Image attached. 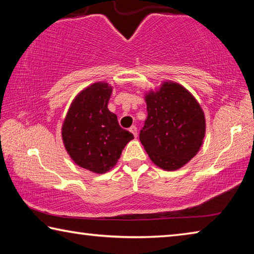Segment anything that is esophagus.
<instances>
[{"instance_id": "34e87169", "label": "esophagus", "mask_w": 254, "mask_h": 254, "mask_svg": "<svg viewBox=\"0 0 254 254\" xmlns=\"http://www.w3.org/2000/svg\"><path fill=\"white\" fill-rule=\"evenodd\" d=\"M130 132L132 133L133 135H134V136L136 137V135H137V128H136L135 126H132V127H130Z\"/></svg>"}]
</instances>
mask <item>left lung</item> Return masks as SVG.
I'll use <instances>...</instances> for the list:
<instances>
[{"instance_id":"left-lung-1","label":"left lung","mask_w":254,"mask_h":254,"mask_svg":"<svg viewBox=\"0 0 254 254\" xmlns=\"http://www.w3.org/2000/svg\"><path fill=\"white\" fill-rule=\"evenodd\" d=\"M148 117L140 131V141L154 165L177 170L194 158L206 132L199 103L178 83L163 81L144 96Z\"/></svg>"}]
</instances>
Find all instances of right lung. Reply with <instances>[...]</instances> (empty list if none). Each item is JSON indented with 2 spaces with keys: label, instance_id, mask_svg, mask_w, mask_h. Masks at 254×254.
Returning <instances> with one entry per match:
<instances>
[{
  "label": "right lung",
  "instance_id": "obj_1",
  "mask_svg": "<svg viewBox=\"0 0 254 254\" xmlns=\"http://www.w3.org/2000/svg\"><path fill=\"white\" fill-rule=\"evenodd\" d=\"M112 89L105 81L84 88L71 102L62 127L63 142L72 161L95 174L113 168L134 137L107 109Z\"/></svg>",
  "mask_w": 254,
  "mask_h": 254
}]
</instances>
